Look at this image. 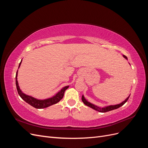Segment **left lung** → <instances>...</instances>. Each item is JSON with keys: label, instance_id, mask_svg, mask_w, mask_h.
I'll use <instances>...</instances> for the list:
<instances>
[{"label": "left lung", "instance_id": "1", "mask_svg": "<svg viewBox=\"0 0 148 148\" xmlns=\"http://www.w3.org/2000/svg\"><path fill=\"white\" fill-rule=\"evenodd\" d=\"M123 57L125 58V59H126L127 60L128 59L127 57L126 56H125L123 55ZM130 96H129L124 101H123L122 102H121L120 104H119L112 105V106L111 105V106H106V107H102V108H101V107H99L97 106L94 105L93 104H91V102H88L86 99H85L83 95L82 96V101L83 102L84 104L85 105H86V106H88V107H91V108H92V109H95V110H97V111H98V112H109V111L112 110H114V109H117L119 108V107H120L121 106H122L125 104V103L128 101Z\"/></svg>", "mask_w": 148, "mask_h": 148}]
</instances>
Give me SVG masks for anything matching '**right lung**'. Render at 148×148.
<instances>
[{"mask_svg": "<svg viewBox=\"0 0 148 148\" xmlns=\"http://www.w3.org/2000/svg\"><path fill=\"white\" fill-rule=\"evenodd\" d=\"M21 61H22V60H21ZM21 61L20 62V63L19 64L18 69L20 66ZM17 75H18V70L16 71V77H15L16 86L18 93V95L21 97L22 99L24 100L26 102H27L28 104H29L31 106H33L34 107V108H36V109L46 108V107H47L49 106H51L53 104H56V103H57V102H59L62 99V98H63L66 89L67 88H69V86H66L64 87L60 91L58 92L54 96L49 98V99H44V100H39L38 99H36V98H34L32 96L26 95L21 91V89H20V87H19L18 83V81H17Z\"/></svg>", "mask_w": 148, "mask_h": 148, "instance_id": "1", "label": "right lung"}]
</instances>
